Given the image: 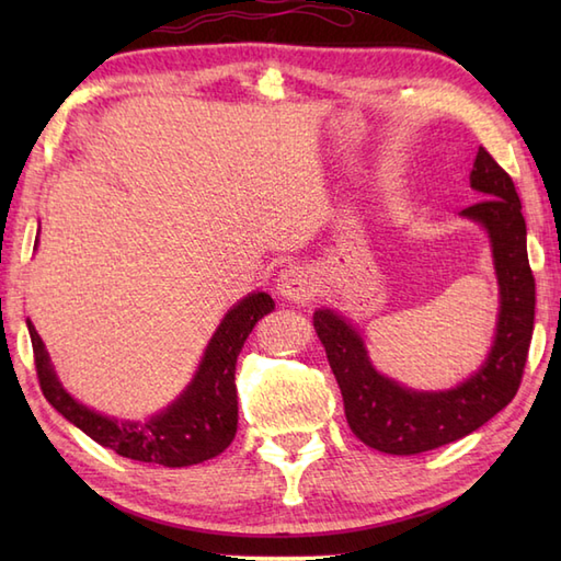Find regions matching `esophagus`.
<instances>
[{
  "instance_id": "1",
  "label": "esophagus",
  "mask_w": 561,
  "mask_h": 561,
  "mask_svg": "<svg viewBox=\"0 0 561 561\" xmlns=\"http://www.w3.org/2000/svg\"><path fill=\"white\" fill-rule=\"evenodd\" d=\"M277 291L284 296V299H289L294 304H306L316 291V274L301 265H291L287 270H282L277 279Z\"/></svg>"
}]
</instances>
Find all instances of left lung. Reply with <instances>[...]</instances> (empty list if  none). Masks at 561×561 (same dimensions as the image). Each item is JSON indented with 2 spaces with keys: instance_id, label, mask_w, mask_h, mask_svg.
Returning <instances> with one entry per match:
<instances>
[{
  "instance_id": "8db88e82",
  "label": "left lung",
  "mask_w": 561,
  "mask_h": 561,
  "mask_svg": "<svg viewBox=\"0 0 561 561\" xmlns=\"http://www.w3.org/2000/svg\"><path fill=\"white\" fill-rule=\"evenodd\" d=\"M470 185L482 193L460 214L480 221L492 238L502 291L496 340L478 374L446 392H414L380 376L347 320L320 308L313 328L342 390L354 436L390 456H414L472 434L516 398L528 362L535 320V277L526 250V219L511 175L484 147L478 149Z\"/></svg>"
}]
</instances>
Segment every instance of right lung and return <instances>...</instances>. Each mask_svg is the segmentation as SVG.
Instances as JSON below:
<instances>
[{"mask_svg":"<svg viewBox=\"0 0 561 561\" xmlns=\"http://www.w3.org/2000/svg\"><path fill=\"white\" fill-rule=\"evenodd\" d=\"M272 308L274 301L265 291L250 294L233 306L221 320L219 330L214 332L193 383L169 410L151 416L147 424L115 422L79 404L59 386L45 344L28 323L35 374H38L45 400L65 420L77 424L96 444L115 450L117 456L139 462H157L163 468L197 465L219 456L236 436V359L257 320L267 316Z\"/></svg>","mask_w":561,"mask_h":561,"instance_id":"right-lung-1","label":"right lung"}]
</instances>
